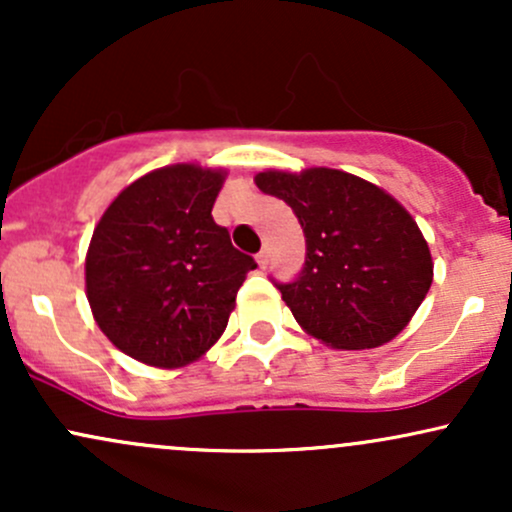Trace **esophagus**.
I'll return each instance as SVG.
<instances>
[{
    "instance_id": "esophagus-1",
    "label": "esophagus",
    "mask_w": 512,
    "mask_h": 512,
    "mask_svg": "<svg viewBox=\"0 0 512 512\" xmlns=\"http://www.w3.org/2000/svg\"><path fill=\"white\" fill-rule=\"evenodd\" d=\"M257 264H260V267L264 269L269 264V252L267 250H260L257 252Z\"/></svg>"
}]
</instances>
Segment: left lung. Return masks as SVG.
<instances>
[{"mask_svg": "<svg viewBox=\"0 0 512 512\" xmlns=\"http://www.w3.org/2000/svg\"><path fill=\"white\" fill-rule=\"evenodd\" d=\"M255 182L284 199L303 228V269L274 281L298 325L334 349L395 339L433 281L428 243L409 211L344 170H267Z\"/></svg>", "mask_w": 512, "mask_h": 512, "instance_id": "8db88e82", "label": "left lung"}]
</instances>
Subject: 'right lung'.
<instances>
[{
	"label": "right lung",
	"instance_id": "1",
	"mask_svg": "<svg viewBox=\"0 0 512 512\" xmlns=\"http://www.w3.org/2000/svg\"><path fill=\"white\" fill-rule=\"evenodd\" d=\"M221 170L178 163L125 187L86 255V296L117 349L158 368L195 361L221 337L257 264L211 216Z\"/></svg>",
	"mask_w": 512,
	"mask_h": 512
}]
</instances>
